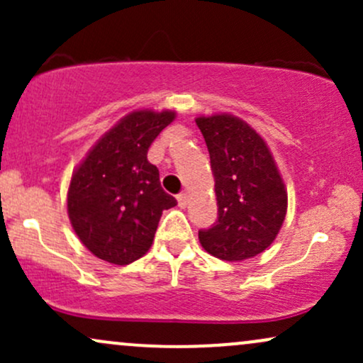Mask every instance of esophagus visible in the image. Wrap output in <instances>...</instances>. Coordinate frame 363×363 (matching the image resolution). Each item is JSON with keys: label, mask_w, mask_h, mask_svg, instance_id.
Listing matches in <instances>:
<instances>
[{"label": "esophagus", "mask_w": 363, "mask_h": 363, "mask_svg": "<svg viewBox=\"0 0 363 363\" xmlns=\"http://www.w3.org/2000/svg\"><path fill=\"white\" fill-rule=\"evenodd\" d=\"M177 203L181 208H186L187 206V194L186 193L177 194Z\"/></svg>", "instance_id": "34e87169"}]
</instances>
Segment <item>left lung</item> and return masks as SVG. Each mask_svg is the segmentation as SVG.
Masks as SVG:
<instances>
[{"label":"left lung","mask_w":363,"mask_h":363,"mask_svg":"<svg viewBox=\"0 0 363 363\" xmlns=\"http://www.w3.org/2000/svg\"><path fill=\"white\" fill-rule=\"evenodd\" d=\"M210 152L218 216L199 230L211 256L244 261L269 247L286 215V191L264 140L242 119L216 114L196 119Z\"/></svg>","instance_id":"1"}]
</instances>
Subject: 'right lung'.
I'll return each instance as SVG.
<instances>
[{
  "instance_id": "1",
  "label": "right lung",
  "mask_w": 363,
  "mask_h": 363,
  "mask_svg": "<svg viewBox=\"0 0 363 363\" xmlns=\"http://www.w3.org/2000/svg\"><path fill=\"white\" fill-rule=\"evenodd\" d=\"M176 118L172 111H135L102 136L73 172L68 215L89 251L112 264L147 254L162 211L177 201L162 189L147 153Z\"/></svg>"
}]
</instances>
